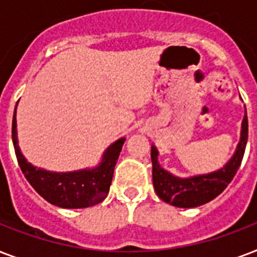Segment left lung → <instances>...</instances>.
Masks as SVG:
<instances>
[{
    "label": "left lung",
    "mask_w": 257,
    "mask_h": 257,
    "mask_svg": "<svg viewBox=\"0 0 257 257\" xmlns=\"http://www.w3.org/2000/svg\"><path fill=\"white\" fill-rule=\"evenodd\" d=\"M247 140L248 118L245 110L244 118L241 121L239 144L227 164L211 173L191 176V177H177L172 175L171 172L165 171L157 160L159 151L155 145H152L151 159H152L153 187L156 195L165 203L179 208H195L209 203L211 200L217 197L235 177L243 160Z\"/></svg>",
    "instance_id": "1"
}]
</instances>
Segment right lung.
I'll return each instance as SVG.
<instances>
[{
  "mask_svg": "<svg viewBox=\"0 0 257 257\" xmlns=\"http://www.w3.org/2000/svg\"><path fill=\"white\" fill-rule=\"evenodd\" d=\"M18 104V102H17ZM17 105L14 109L12 139L22 173L48 203L60 208H88L101 203L108 196L113 171L125 143L124 137L110 144L102 153L98 165L73 172H50L34 167L22 155L17 139Z\"/></svg>",
  "mask_w": 257,
  "mask_h": 257,
  "instance_id": "add662e5",
  "label": "right lung"
}]
</instances>
